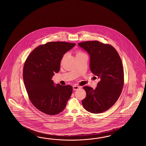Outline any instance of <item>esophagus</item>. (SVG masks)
I'll return each instance as SVG.
<instances>
[{
	"label": "esophagus",
	"mask_w": 146,
	"mask_h": 146,
	"mask_svg": "<svg viewBox=\"0 0 146 146\" xmlns=\"http://www.w3.org/2000/svg\"><path fill=\"white\" fill-rule=\"evenodd\" d=\"M80 88H81V87H79V86H73V90H77L78 89H79Z\"/></svg>",
	"instance_id": "1"
}]
</instances>
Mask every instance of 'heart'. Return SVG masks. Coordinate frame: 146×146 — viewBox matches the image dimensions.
I'll return each mask as SVG.
<instances>
[{
	"label": "heart",
	"instance_id": "1",
	"mask_svg": "<svg viewBox=\"0 0 146 146\" xmlns=\"http://www.w3.org/2000/svg\"><path fill=\"white\" fill-rule=\"evenodd\" d=\"M82 54H84V53H82V52H78L77 53V55H76V56H77V55H82Z\"/></svg>",
	"mask_w": 146,
	"mask_h": 146
}]
</instances>
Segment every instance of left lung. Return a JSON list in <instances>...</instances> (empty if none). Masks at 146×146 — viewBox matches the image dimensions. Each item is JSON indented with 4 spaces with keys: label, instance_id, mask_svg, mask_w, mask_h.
Returning <instances> with one entry per match:
<instances>
[{
    "label": "left lung",
    "instance_id": "8db88e82",
    "mask_svg": "<svg viewBox=\"0 0 146 146\" xmlns=\"http://www.w3.org/2000/svg\"><path fill=\"white\" fill-rule=\"evenodd\" d=\"M90 56L91 72L99 82L96 89L85 86L87 96L82 104L87 111L99 114L113 106L121 94L124 85V71L121 59L113 47L99 41L78 44Z\"/></svg>",
    "mask_w": 146,
    "mask_h": 146
}]
</instances>
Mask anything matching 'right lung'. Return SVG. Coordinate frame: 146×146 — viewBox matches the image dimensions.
Returning a JSON list of instances; mask_svg holds the SVG:
<instances>
[{"instance_id":"add662e5","label":"right lung","mask_w":146,"mask_h":146,"mask_svg":"<svg viewBox=\"0 0 146 146\" xmlns=\"http://www.w3.org/2000/svg\"><path fill=\"white\" fill-rule=\"evenodd\" d=\"M76 44L53 42L35 48L25 62L23 79L33 105L44 113L56 115L65 108L72 92L70 85H55L52 78L60 70L64 55Z\"/></svg>"}]
</instances>
